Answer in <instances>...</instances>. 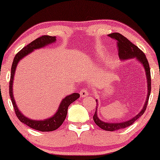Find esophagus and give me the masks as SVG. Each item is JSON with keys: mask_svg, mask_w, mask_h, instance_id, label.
Instances as JSON below:
<instances>
[{"mask_svg": "<svg viewBox=\"0 0 160 160\" xmlns=\"http://www.w3.org/2000/svg\"><path fill=\"white\" fill-rule=\"evenodd\" d=\"M89 95V91L87 89H82L80 92V95L82 98H85Z\"/></svg>", "mask_w": 160, "mask_h": 160, "instance_id": "obj_1", "label": "esophagus"}]
</instances>
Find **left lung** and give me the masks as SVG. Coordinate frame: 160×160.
Returning a JSON list of instances; mask_svg holds the SVG:
<instances>
[{
  "instance_id": "1",
  "label": "left lung",
  "mask_w": 160,
  "mask_h": 160,
  "mask_svg": "<svg viewBox=\"0 0 160 160\" xmlns=\"http://www.w3.org/2000/svg\"><path fill=\"white\" fill-rule=\"evenodd\" d=\"M110 36V38L115 39L117 41V48L119 50V57L122 60H126L128 59H132L135 58L141 62V64L143 65V66L145 69L146 76V80H147V97H146V100L145 102V104L141 109V111L138 113V114L134 117L132 119L128 120V121H125L123 122H118V123H109V122H105L102 120H100L98 117V101L96 100V102H98L97 106H96L95 113L93 116V119L95 123L97 124L98 127L102 130H105L106 131H114L118 130L119 129H123L128 127L130 126L136 120L138 119L140 117H141L145 112L146 107H147L148 98H149L150 92H151V73H150V68L149 64L147 60V58L145 55V54L139 49L137 46H135L134 43L130 42L128 38H125L122 34L119 33V32H113L108 35Z\"/></svg>"
}]
</instances>
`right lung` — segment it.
Segmentation results:
<instances>
[{
    "label": "right lung",
    "mask_w": 160,
    "mask_h": 160,
    "mask_svg": "<svg viewBox=\"0 0 160 160\" xmlns=\"http://www.w3.org/2000/svg\"><path fill=\"white\" fill-rule=\"evenodd\" d=\"M55 41V36H42L36 38L33 41H32L31 43L28 44L23 49H22L16 54V56L14 57L12 65V71H11V78L9 82V95L17 117H18L19 121L26 124V125L34 129V130L41 131V132H50V131L55 130L60 128L62 125L63 122H64L65 118H66L68 106L72 102L77 100L78 98H79L80 95L78 93H73L71 95L66 96L65 98H63L62 102H60L58 111L52 117L48 118V119H46L44 120H40V121L39 120H33L25 117L21 113V111H19L18 107L16 105V102L14 100V95H13V82H14V76L15 71H16V68L19 60H22L24 57L28 55V54L31 53L33 50L40 49V48H42L45 47V46L53 43Z\"/></svg>",
    "instance_id": "right-lung-1"
}]
</instances>
